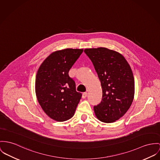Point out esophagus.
I'll return each instance as SVG.
<instances>
[{"label": "esophagus", "instance_id": "esophagus-1", "mask_svg": "<svg viewBox=\"0 0 160 160\" xmlns=\"http://www.w3.org/2000/svg\"><path fill=\"white\" fill-rule=\"evenodd\" d=\"M88 96V93L87 92H83L82 94V98H85Z\"/></svg>", "mask_w": 160, "mask_h": 160}]
</instances>
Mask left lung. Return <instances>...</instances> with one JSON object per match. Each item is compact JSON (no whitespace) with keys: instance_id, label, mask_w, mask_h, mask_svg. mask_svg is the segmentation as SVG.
<instances>
[{"instance_id":"1","label":"left lung","mask_w":160,"mask_h":160,"mask_svg":"<svg viewBox=\"0 0 160 160\" xmlns=\"http://www.w3.org/2000/svg\"><path fill=\"white\" fill-rule=\"evenodd\" d=\"M92 62L102 88V99L94 107L99 121L112 123L122 118L134 98L135 80L132 69L123 56L105 48L84 50Z\"/></svg>"}]
</instances>
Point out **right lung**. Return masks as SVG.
<instances>
[{"label": "right lung", "instance_id": "obj_1", "mask_svg": "<svg viewBox=\"0 0 160 160\" xmlns=\"http://www.w3.org/2000/svg\"><path fill=\"white\" fill-rule=\"evenodd\" d=\"M83 49H66L52 53L39 66L35 92L42 109L51 119L62 122L74 116L82 98L69 71Z\"/></svg>", "mask_w": 160, "mask_h": 160}]
</instances>
